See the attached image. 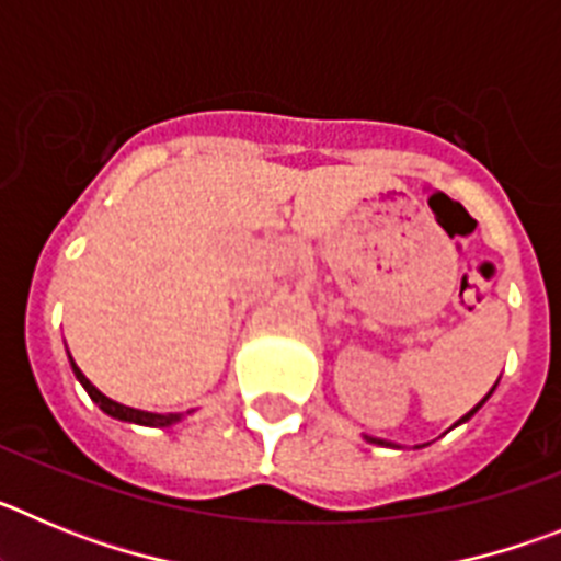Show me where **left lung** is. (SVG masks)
Wrapping results in <instances>:
<instances>
[{"mask_svg":"<svg viewBox=\"0 0 561 561\" xmlns=\"http://www.w3.org/2000/svg\"><path fill=\"white\" fill-rule=\"evenodd\" d=\"M485 399H489V396H485ZM485 399H483V401H485ZM483 401H480L478 408H472V410H469V413H466V415H463V419H460V421H458V424H463V421H469V419H472V415H474V413H478V410H480V408H483ZM370 440H374V444H385V440H376V438H370Z\"/></svg>","mask_w":561,"mask_h":561,"instance_id":"left-lung-1","label":"left lung"}]
</instances>
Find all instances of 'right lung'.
Listing matches in <instances>:
<instances>
[{"mask_svg":"<svg viewBox=\"0 0 561 561\" xmlns=\"http://www.w3.org/2000/svg\"><path fill=\"white\" fill-rule=\"evenodd\" d=\"M72 370H76L78 381H81L83 388H87V393L92 396V401L95 404H101L103 413H108L112 419H121V421H131V424H142V427H168V424H173V421H180L182 415L176 413H146V410H134V408H126V404H117V401H112L108 396H103L101 390L92 385V381L87 379V376L81 374V368H78L76 362H72Z\"/></svg>","mask_w":561,"mask_h":561,"instance_id":"right-lung-1","label":"right lung"}]
</instances>
